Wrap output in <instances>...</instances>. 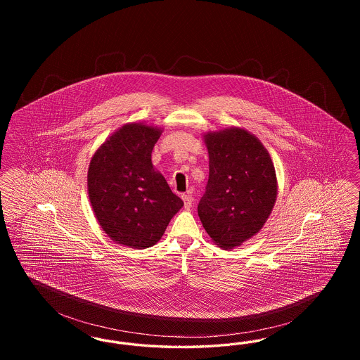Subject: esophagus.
Listing matches in <instances>:
<instances>
[{
    "instance_id": "esophagus-1",
    "label": "esophagus",
    "mask_w": 360,
    "mask_h": 360,
    "mask_svg": "<svg viewBox=\"0 0 360 360\" xmlns=\"http://www.w3.org/2000/svg\"><path fill=\"white\" fill-rule=\"evenodd\" d=\"M182 200H184V204L186 209H190L193 205V197L190 194H182Z\"/></svg>"
}]
</instances>
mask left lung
Here are the masks:
<instances>
[{"label": "left lung", "instance_id": "left-lung-1", "mask_svg": "<svg viewBox=\"0 0 360 360\" xmlns=\"http://www.w3.org/2000/svg\"><path fill=\"white\" fill-rule=\"evenodd\" d=\"M202 137L209 179L198 216L213 243L232 250L255 236L271 214L278 194L274 163L262 141L244 128Z\"/></svg>", "mask_w": 360, "mask_h": 360}]
</instances>
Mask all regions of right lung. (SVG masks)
I'll list each match as a JSON object with an SVG mask.
<instances>
[{"mask_svg":"<svg viewBox=\"0 0 360 360\" xmlns=\"http://www.w3.org/2000/svg\"><path fill=\"white\" fill-rule=\"evenodd\" d=\"M160 135L159 127L128 122L96 150L87 170L89 200L103 232L135 250L155 245L184 206L151 160Z\"/></svg>","mask_w":360,"mask_h":360,"instance_id":"obj_1","label":"right lung"}]
</instances>
